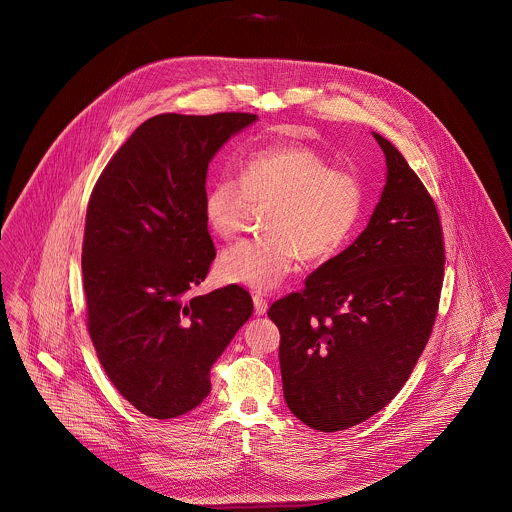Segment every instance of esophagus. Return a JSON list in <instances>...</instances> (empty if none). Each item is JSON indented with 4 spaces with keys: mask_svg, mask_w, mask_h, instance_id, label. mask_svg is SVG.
Returning a JSON list of instances; mask_svg holds the SVG:
<instances>
[{
    "mask_svg": "<svg viewBox=\"0 0 512 512\" xmlns=\"http://www.w3.org/2000/svg\"><path fill=\"white\" fill-rule=\"evenodd\" d=\"M252 299H254V313L256 315H264L268 311V301L260 293H256Z\"/></svg>",
    "mask_w": 512,
    "mask_h": 512,
    "instance_id": "esophagus-1",
    "label": "esophagus"
}]
</instances>
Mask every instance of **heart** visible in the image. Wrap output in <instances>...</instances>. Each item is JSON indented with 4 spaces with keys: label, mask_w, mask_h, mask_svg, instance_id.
Wrapping results in <instances>:
<instances>
[{
    "label": "heart",
    "mask_w": 512,
    "mask_h": 512,
    "mask_svg": "<svg viewBox=\"0 0 512 512\" xmlns=\"http://www.w3.org/2000/svg\"><path fill=\"white\" fill-rule=\"evenodd\" d=\"M240 181L217 179L203 203L207 226L222 240L234 238L250 205L266 207L268 236L242 240L220 254L217 272L226 284L272 292L295 270L299 254L307 262H327L355 236L365 215L361 177L313 147L278 144L248 153Z\"/></svg>",
    "instance_id": "b5f03b06"
}]
</instances>
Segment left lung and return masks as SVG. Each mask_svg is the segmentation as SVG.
Masks as SVG:
<instances>
[{
    "label": "left lung",
    "instance_id": "8db88e82",
    "mask_svg": "<svg viewBox=\"0 0 512 512\" xmlns=\"http://www.w3.org/2000/svg\"><path fill=\"white\" fill-rule=\"evenodd\" d=\"M372 136L388 171L365 230L268 311L280 329L286 404L319 432L380 412L412 374L438 315L445 250L436 203L402 153Z\"/></svg>",
    "mask_w": 512,
    "mask_h": 512
}]
</instances>
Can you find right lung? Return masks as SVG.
Returning <instances> with one entry per match:
<instances>
[{
  "label": "right lung",
  "mask_w": 512,
  "mask_h": 512,
  "mask_svg": "<svg viewBox=\"0 0 512 512\" xmlns=\"http://www.w3.org/2000/svg\"><path fill=\"white\" fill-rule=\"evenodd\" d=\"M256 114H159L98 177L86 209L82 284L88 333L118 392L155 420L211 392V366L252 315L240 286L191 295L215 244L205 220L211 159Z\"/></svg>",
  "instance_id": "add662e5"
}]
</instances>
